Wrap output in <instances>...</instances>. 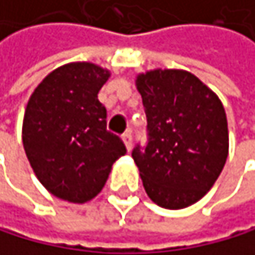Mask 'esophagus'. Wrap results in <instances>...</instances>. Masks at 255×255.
<instances>
[{"instance_id": "esophagus-1", "label": "esophagus", "mask_w": 255, "mask_h": 255, "mask_svg": "<svg viewBox=\"0 0 255 255\" xmlns=\"http://www.w3.org/2000/svg\"><path fill=\"white\" fill-rule=\"evenodd\" d=\"M122 140H124V144H125V147H127V150H131V147H133V137H131V133L130 131H127L124 136H122Z\"/></svg>"}]
</instances>
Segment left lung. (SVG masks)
<instances>
[{"mask_svg": "<svg viewBox=\"0 0 255 255\" xmlns=\"http://www.w3.org/2000/svg\"><path fill=\"white\" fill-rule=\"evenodd\" d=\"M145 107L148 144L131 156L148 198L184 209L215 184L229 153L226 111L218 96L184 69H153L136 77Z\"/></svg>", "mask_w": 255, "mask_h": 255, "instance_id": "obj_1", "label": "left lung"}]
</instances>
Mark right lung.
I'll list each match as a JSON object with an SVG mask.
<instances>
[{"label":"right lung","instance_id":"right-lung-1","mask_svg":"<svg viewBox=\"0 0 255 255\" xmlns=\"http://www.w3.org/2000/svg\"><path fill=\"white\" fill-rule=\"evenodd\" d=\"M110 71L90 62L66 63L33 90L23 119V145L33 173L54 197L91 201L127 150L107 131L97 94Z\"/></svg>","mask_w":255,"mask_h":255}]
</instances>
